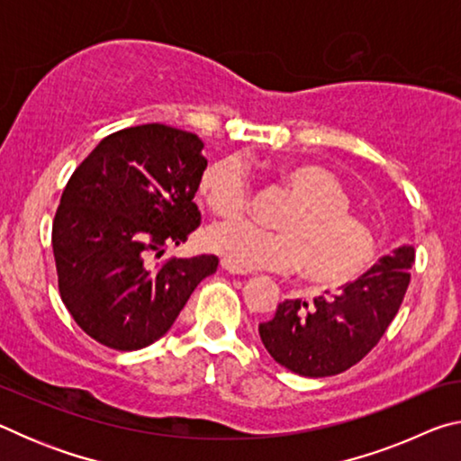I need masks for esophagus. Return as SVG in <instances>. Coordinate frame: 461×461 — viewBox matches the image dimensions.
Returning a JSON list of instances; mask_svg holds the SVG:
<instances>
[{
    "mask_svg": "<svg viewBox=\"0 0 461 461\" xmlns=\"http://www.w3.org/2000/svg\"><path fill=\"white\" fill-rule=\"evenodd\" d=\"M221 268L225 270V272H230V275H246V268H240V267H236V264H231L228 258H223L221 260Z\"/></svg>",
    "mask_w": 461,
    "mask_h": 461,
    "instance_id": "34e87169",
    "label": "esophagus"
}]
</instances>
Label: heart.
<instances>
[{
    "label": "heart",
    "instance_id": "1",
    "mask_svg": "<svg viewBox=\"0 0 461 461\" xmlns=\"http://www.w3.org/2000/svg\"><path fill=\"white\" fill-rule=\"evenodd\" d=\"M280 181L294 194L276 225L225 223L207 231V246L240 268L294 270L317 285L339 286L370 267L376 236L370 225L349 213L352 197L339 176L313 162L280 168ZM199 194L209 212L238 220L249 209V181L238 156L207 165L199 176Z\"/></svg>",
    "mask_w": 461,
    "mask_h": 461
}]
</instances>
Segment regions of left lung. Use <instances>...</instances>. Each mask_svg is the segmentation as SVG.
Wrapping results in <instances>:
<instances>
[{
    "instance_id": "obj_1",
    "label": "left lung",
    "mask_w": 461,
    "mask_h": 461,
    "mask_svg": "<svg viewBox=\"0 0 461 461\" xmlns=\"http://www.w3.org/2000/svg\"><path fill=\"white\" fill-rule=\"evenodd\" d=\"M415 248L401 246L343 293L313 303L283 301L258 331L264 348L294 374L309 378L346 372L376 346L396 317L411 283Z\"/></svg>"
}]
</instances>
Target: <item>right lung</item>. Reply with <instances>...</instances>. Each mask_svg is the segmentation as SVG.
<instances>
[{
	"mask_svg": "<svg viewBox=\"0 0 461 461\" xmlns=\"http://www.w3.org/2000/svg\"><path fill=\"white\" fill-rule=\"evenodd\" d=\"M197 134L146 123L101 140L62 191L52 221L60 299L81 330L120 352L160 339L217 256L160 258L199 228L207 167Z\"/></svg>",
	"mask_w": 461,
	"mask_h": 461,
	"instance_id": "1",
	"label": "right lung"
}]
</instances>
